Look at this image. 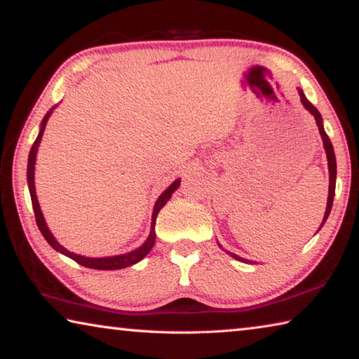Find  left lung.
I'll use <instances>...</instances> for the list:
<instances>
[{
	"label": "left lung",
	"instance_id": "8db88e82",
	"mask_svg": "<svg viewBox=\"0 0 359 359\" xmlns=\"http://www.w3.org/2000/svg\"><path fill=\"white\" fill-rule=\"evenodd\" d=\"M297 92H299V96H301V102L304 104V107L307 109L309 112H311L313 117H315V121H317V126H318V131L321 135V139H323V147L326 150V156H327V169H330V193H327V205H326V212H325V217H323V223H321V226H323L326 218L330 217V212H331V208H332V201H334V191H336V155H334V149H332V144L330 141V137H327V135L325 133V128H323V118H321V114L317 111V107H315L311 101H309L306 98V95H304V92L301 88H297ZM220 245V244H218ZM222 247V245H220ZM231 257L236 258L238 261H244V258L238 257V255L231 253L228 252Z\"/></svg>",
	"mask_w": 359,
	"mask_h": 359
}]
</instances>
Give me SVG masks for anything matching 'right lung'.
I'll use <instances>...</instances> for the list:
<instances>
[{
  "label": "right lung",
  "instance_id": "right-lung-1",
  "mask_svg": "<svg viewBox=\"0 0 359 359\" xmlns=\"http://www.w3.org/2000/svg\"><path fill=\"white\" fill-rule=\"evenodd\" d=\"M52 114V109L46 114L44 120H42L41 123V130H39V135L36 137V141L33 144L32 150H29V155H28V168H27V179H28V188H29V194H32V204H33V210H34V217H36V223H38V228L44 236L46 241L50 244L53 248H55L57 252L66 255V257H69L71 259H74L76 263H79L81 266L85 267H90V269H101V271H114V269H123V267H128L131 264H136L141 261L145 255H147L151 247L155 244V222H156V217H158V212L163 209V205H165L169 198L172 196V193L177 190L179 185H180V179H177L175 182H172L171 185H169L165 191L161 193V196L158 198V201L155 203V208H154V214H151V229H150V234L147 241L144 242V244L136 248V250H133L130 253H125V255H117V257H107V258H88V257H82V255H76L69 250H66L65 247H62L57 242V239L53 238V234L48 231L46 220H44V215H42L41 208H39V203H38V196H36V190H34V165H36V154H38V147L41 144V139H42V133L46 130V125H47V120L50 117Z\"/></svg>",
  "mask_w": 359,
  "mask_h": 359
}]
</instances>
